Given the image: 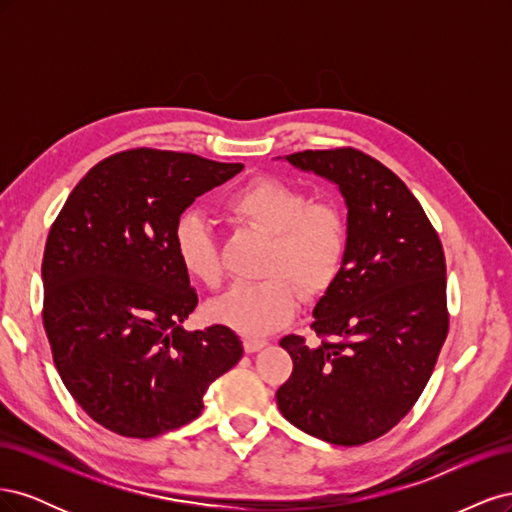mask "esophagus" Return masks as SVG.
Listing matches in <instances>:
<instances>
[{
    "label": "esophagus",
    "mask_w": 512,
    "mask_h": 512,
    "mask_svg": "<svg viewBox=\"0 0 512 512\" xmlns=\"http://www.w3.org/2000/svg\"><path fill=\"white\" fill-rule=\"evenodd\" d=\"M267 344H269L267 339H262V337H245L243 339V348H245V352H250V354L262 350Z\"/></svg>",
    "instance_id": "34e87169"
}]
</instances>
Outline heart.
Segmentation results:
<instances>
[{
  "mask_svg": "<svg viewBox=\"0 0 512 512\" xmlns=\"http://www.w3.org/2000/svg\"><path fill=\"white\" fill-rule=\"evenodd\" d=\"M232 222L267 235L262 282L232 286L211 301V316L243 335H267L297 314L301 292L316 299L342 273L348 252L344 213L331 203H309L297 185L275 177H256L232 190L222 203ZM175 254L194 282L218 288L222 262L211 224L185 213L175 232Z\"/></svg>",
  "mask_w": 512,
  "mask_h": 512,
  "instance_id": "1",
  "label": "heart"
}]
</instances>
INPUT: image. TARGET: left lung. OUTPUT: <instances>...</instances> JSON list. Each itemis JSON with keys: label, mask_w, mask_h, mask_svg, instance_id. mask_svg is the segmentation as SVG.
<instances>
[{"label": "left lung", "mask_w": 512, "mask_h": 512, "mask_svg": "<svg viewBox=\"0 0 512 512\" xmlns=\"http://www.w3.org/2000/svg\"><path fill=\"white\" fill-rule=\"evenodd\" d=\"M284 160L337 185L348 207V252L314 307L312 329L333 342H280L292 374L275 393L277 408L309 436L359 446L412 410L438 361L448 333L442 243L406 183L363 151Z\"/></svg>", "instance_id": "1"}]
</instances>
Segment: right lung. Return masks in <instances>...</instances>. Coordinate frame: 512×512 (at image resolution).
<instances>
[{
	"label": "right lung",
	"mask_w": 512,
	"mask_h": 512,
	"mask_svg": "<svg viewBox=\"0 0 512 512\" xmlns=\"http://www.w3.org/2000/svg\"><path fill=\"white\" fill-rule=\"evenodd\" d=\"M241 170L192 153H115L51 226L42 320L53 361L76 404L119 436L156 438L194 421L209 384L243 356L224 324L181 327L198 297L173 241L181 213Z\"/></svg>",
	"instance_id": "1"
}]
</instances>
